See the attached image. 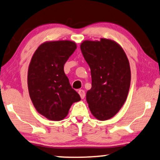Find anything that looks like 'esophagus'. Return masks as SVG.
<instances>
[{
  "label": "esophagus",
  "mask_w": 160,
  "mask_h": 160,
  "mask_svg": "<svg viewBox=\"0 0 160 160\" xmlns=\"http://www.w3.org/2000/svg\"><path fill=\"white\" fill-rule=\"evenodd\" d=\"M78 94H79L81 98H82V99H84L85 97V91L84 89H79V90H78Z\"/></svg>",
  "instance_id": "esophagus-1"
}]
</instances>
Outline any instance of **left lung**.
Masks as SVG:
<instances>
[{"label": "left lung", "mask_w": 160, "mask_h": 160, "mask_svg": "<svg viewBox=\"0 0 160 160\" xmlns=\"http://www.w3.org/2000/svg\"><path fill=\"white\" fill-rule=\"evenodd\" d=\"M80 47L91 71L92 88L86 96L89 108L98 119H111L128 97L131 80L128 59L122 48L109 39L85 41Z\"/></svg>", "instance_id": "obj_1"}]
</instances>
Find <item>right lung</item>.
<instances>
[{
  "label": "right lung",
  "instance_id": "1",
  "mask_svg": "<svg viewBox=\"0 0 160 160\" xmlns=\"http://www.w3.org/2000/svg\"><path fill=\"white\" fill-rule=\"evenodd\" d=\"M76 49L70 41H49L36 49L30 61L28 85L37 111L52 121L66 117L71 105L81 100L70 84L64 65Z\"/></svg>",
  "mask_w": 160,
  "mask_h": 160
}]
</instances>
